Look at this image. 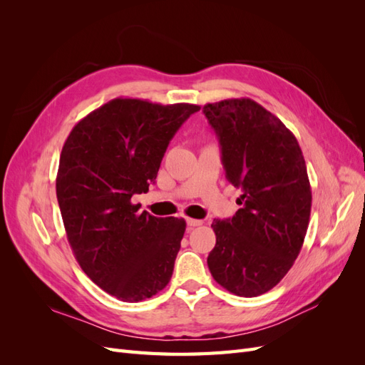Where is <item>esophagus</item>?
<instances>
[{"mask_svg": "<svg viewBox=\"0 0 365 365\" xmlns=\"http://www.w3.org/2000/svg\"><path fill=\"white\" fill-rule=\"evenodd\" d=\"M202 224V220L200 219H192V217H187V225H189L190 228L192 227H200Z\"/></svg>", "mask_w": 365, "mask_h": 365, "instance_id": "esophagus-1", "label": "esophagus"}]
</instances>
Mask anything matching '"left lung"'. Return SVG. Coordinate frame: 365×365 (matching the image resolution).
<instances>
[{
	"instance_id": "8db88e82",
	"label": "left lung",
	"mask_w": 365,
	"mask_h": 365,
	"mask_svg": "<svg viewBox=\"0 0 365 365\" xmlns=\"http://www.w3.org/2000/svg\"><path fill=\"white\" fill-rule=\"evenodd\" d=\"M202 113L227 180L242 190L236 215L213 220L208 269L231 294L257 297L288 274L302 250L312 205L304 157L280 118L251 98L207 103Z\"/></svg>"
}]
</instances>
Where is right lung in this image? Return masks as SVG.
Returning <instances> with one entry per match:
<instances>
[{"instance_id":"obj_1","label":"right lung","mask_w":365,"mask_h":365,"mask_svg":"<svg viewBox=\"0 0 365 365\" xmlns=\"http://www.w3.org/2000/svg\"><path fill=\"white\" fill-rule=\"evenodd\" d=\"M200 109L114 98L82 118L62 148L56 195L71 250L121 302L146 300L170 282L185 220L140 212L130 200L155 182L170 140Z\"/></svg>"}]
</instances>
